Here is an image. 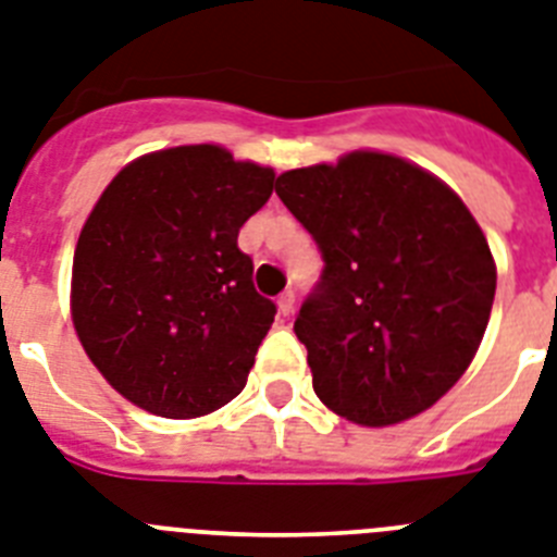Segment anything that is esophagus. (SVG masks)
Listing matches in <instances>:
<instances>
[{
  "label": "esophagus",
  "instance_id": "34e87169",
  "mask_svg": "<svg viewBox=\"0 0 557 557\" xmlns=\"http://www.w3.org/2000/svg\"><path fill=\"white\" fill-rule=\"evenodd\" d=\"M277 311L280 317H292L294 311V292H283L277 297Z\"/></svg>",
  "mask_w": 557,
  "mask_h": 557
}]
</instances>
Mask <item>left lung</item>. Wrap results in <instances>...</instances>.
Returning a JSON list of instances; mask_svg holds the SVG:
<instances>
[{
    "instance_id": "left-lung-1",
    "label": "left lung",
    "mask_w": 557,
    "mask_h": 557,
    "mask_svg": "<svg viewBox=\"0 0 557 557\" xmlns=\"http://www.w3.org/2000/svg\"><path fill=\"white\" fill-rule=\"evenodd\" d=\"M274 189L325 263L294 320L322 405L366 428L436 405L473 362L495 297L470 209L382 152L283 172Z\"/></svg>"
}]
</instances>
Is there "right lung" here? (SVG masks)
<instances>
[{"label":"right lung","instance_id":"obj_1","mask_svg":"<svg viewBox=\"0 0 557 557\" xmlns=\"http://www.w3.org/2000/svg\"><path fill=\"white\" fill-rule=\"evenodd\" d=\"M271 189L274 170L214 144L149 152L112 177L78 235L70 308L124 399L195 419L246 387L277 306L255 292L237 232Z\"/></svg>","mask_w":557,"mask_h":557}]
</instances>
